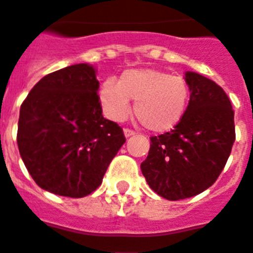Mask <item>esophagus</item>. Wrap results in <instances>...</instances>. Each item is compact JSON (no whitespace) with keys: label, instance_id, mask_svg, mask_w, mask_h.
<instances>
[{"label":"esophagus","instance_id":"34e87169","mask_svg":"<svg viewBox=\"0 0 253 253\" xmlns=\"http://www.w3.org/2000/svg\"><path fill=\"white\" fill-rule=\"evenodd\" d=\"M123 132H125V136H126V138H128V136H132V135L136 134V132H135L134 130H131V128H125V130H123Z\"/></svg>","mask_w":253,"mask_h":253}]
</instances>
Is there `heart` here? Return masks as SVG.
Segmentation results:
<instances>
[{"instance_id": "b5f03b06", "label": "heart", "mask_w": 253, "mask_h": 253, "mask_svg": "<svg viewBox=\"0 0 253 253\" xmlns=\"http://www.w3.org/2000/svg\"><path fill=\"white\" fill-rule=\"evenodd\" d=\"M99 99L109 118L122 121L130 114V99L135 115L154 132L172 130L184 118L190 99V86L181 76L158 69H130L119 81L107 79L99 87Z\"/></svg>"}]
</instances>
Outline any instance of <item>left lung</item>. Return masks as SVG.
Listing matches in <instances>:
<instances>
[{
	"label": "left lung",
	"mask_w": 253,
	"mask_h": 253,
	"mask_svg": "<svg viewBox=\"0 0 253 253\" xmlns=\"http://www.w3.org/2000/svg\"><path fill=\"white\" fill-rule=\"evenodd\" d=\"M190 99L173 130L151 136L140 164L150 188L169 201L184 200L210 188L235 142L234 110L226 91L198 73L186 72Z\"/></svg>",
	"instance_id": "obj_1"
}]
</instances>
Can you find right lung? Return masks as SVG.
Masks as SVG:
<instances>
[{"mask_svg":"<svg viewBox=\"0 0 253 253\" xmlns=\"http://www.w3.org/2000/svg\"><path fill=\"white\" fill-rule=\"evenodd\" d=\"M98 87L93 67L75 64L43 77L22 102L18 148L42 189L90 194L126 142L122 127L102 117Z\"/></svg>","mask_w":253,"mask_h":253,"instance_id":"obj_1","label":"right lung"}]
</instances>
